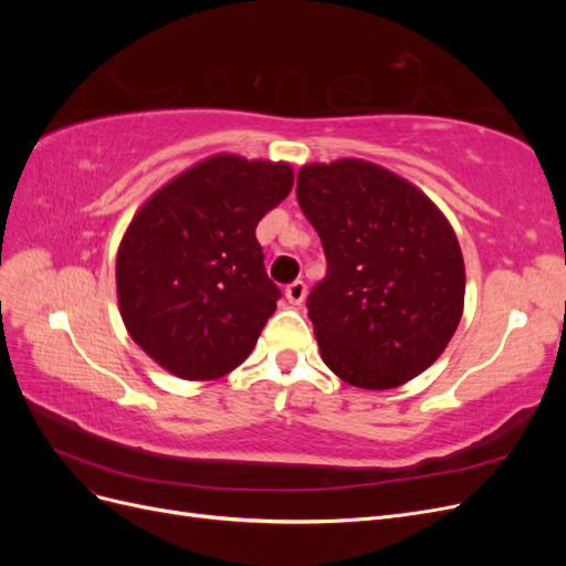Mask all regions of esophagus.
I'll return each instance as SVG.
<instances>
[{"label":"esophagus","instance_id":"34e87169","mask_svg":"<svg viewBox=\"0 0 566 566\" xmlns=\"http://www.w3.org/2000/svg\"><path fill=\"white\" fill-rule=\"evenodd\" d=\"M304 297H306V283L304 281H293V283L285 287V300L290 304L300 306L304 302Z\"/></svg>","mask_w":566,"mask_h":566}]
</instances>
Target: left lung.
<instances>
[{"mask_svg": "<svg viewBox=\"0 0 566 566\" xmlns=\"http://www.w3.org/2000/svg\"><path fill=\"white\" fill-rule=\"evenodd\" d=\"M297 200L328 271L306 306L323 364L361 389L430 368L465 304V262L449 219L418 186L356 158L304 165Z\"/></svg>", "mask_w": 566, "mask_h": 566, "instance_id": "1", "label": "left lung"}]
</instances>
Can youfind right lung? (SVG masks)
I'll list each match as a JSON object with an SVG mask.
<instances>
[{"label":"right lung","instance_id":"1","mask_svg":"<svg viewBox=\"0 0 566 566\" xmlns=\"http://www.w3.org/2000/svg\"><path fill=\"white\" fill-rule=\"evenodd\" d=\"M293 184L287 163L219 153L134 214L117 248V304L158 366L181 380H214L250 356L281 297L254 229Z\"/></svg>","mask_w":566,"mask_h":566}]
</instances>
